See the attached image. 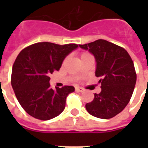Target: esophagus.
I'll return each mask as SVG.
<instances>
[{"label": "esophagus", "instance_id": "1", "mask_svg": "<svg viewBox=\"0 0 148 148\" xmlns=\"http://www.w3.org/2000/svg\"><path fill=\"white\" fill-rule=\"evenodd\" d=\"M75 90H76V91H77V92H81V93L84 91L83 89H82V88H81V87H76V88H75Z\"/></svg>", "mask_w": 148, "mask_h": 148}]
</instances>
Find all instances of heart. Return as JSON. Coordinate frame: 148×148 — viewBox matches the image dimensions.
Listing matches in <instances>:
<instances>
[{"label":"heart","mask_w":148,"mask_h":148,"mask_svg":"<svg viewBox=\"0 0 148 148\" xmlns=\"http://www.w3.org/2000/svg\"><path fill=\"white\" fill-rule=\"evenodd\" d=\"M83 55H86V54H83Z\"/></svg>","instance_id":"1"}]
</instances>
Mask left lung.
I'll return each mask as SVG.
<instances>
[{
  "label": "left lung",
  "instance_id": "obj_1",
  "mask_svg": "<svg viewBox=\"0 0 148 148\" xmlns=\"http://www.w3.org/2000/svg\"><path fill=\"white\" fill-rule=\"evenodd\" d=\"M94 56L97 77L101 91L95 93L93 101L87 103L86 109L93 116L109 119L124 110L133 93L136 82L134 63L126 50L114 43L97 39L79 45Z\"/></svg>",
  "mask_w": 148,
  "mask_h": 148
}]
</instances>
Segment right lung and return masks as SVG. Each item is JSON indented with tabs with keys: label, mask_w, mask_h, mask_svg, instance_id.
Here are the masks:
<instances>
[{
	"label": "right lung",
	"mask_w": 148,
	"mask_h": 148,
	"mask_svg": "<svg viewBox=\"0 0 148 148\" xmlns=\"http://www.w3.org/2000/svg\"><path fill=\"white\" fill-rule=\"evenodd\" d=\"M78 45L37 42L22 50L15 61L11 83L22 108L33 117L48 121L62 112L66 99L74 87L66 86L53 90L49 75L59 71L62 62Z\"/></svg>",
	"instance_id": "1"
}]
</instances>
